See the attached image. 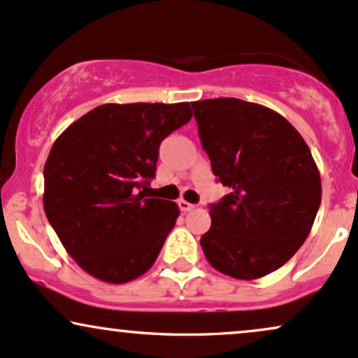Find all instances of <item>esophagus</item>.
<instances>
[{"label":"esophagus","instance_id":"esophagus-1","mask_svg":"<svg viewBox=\"0 0 358 358\" xmlns=\"http://www.w3.org/2000/svg\"><path fill=\"white\" fill-rule=\"evenodd\" d=\"M196 206L194 204H191V203H187V201H184V199H180L179 201V209L182 213H187V211H192V209H194Z\"/></svg>","mask_w":358,"mask_h":358}]
</instances>
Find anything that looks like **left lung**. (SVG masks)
<instances>
[{
  "label": "left lung",
  "mask_w": 358,
  "mask_h": 358,
  "mask_svg": "<svg viewBox=\"0 0 358 358\" xmlns=\"http://www.w3.org/2000/svg\"><path fill=\"white\" fill-rule=\"evenodd\" d=\"M214 176L229 187L209 206L204 256L222 275L256 280L283 266L312 231L322 180L312 152L278 112L239 99L192 103Z\"/></svg>",
  "instance_id": "1"
}]
</instances>
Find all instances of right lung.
<instances>
[{
    "label": "right lung",
    "mask_w": 358,
    "mask_h": 358,
    "mask_svg": "<svg viewBox=\"0 0 358 358\" xmlns=\"http://www.w3.org/2000/svg\"><path fill=\"white\" fill-rule=\"evenodd\" d=\"M192 117L189 102L103 103L69 125L45 164L43 206L75 263L122 285L155 263L178 204L147 194L159 145Z\"/></svg>",
    "instance_id": "add662e5"
}]
</instances>
